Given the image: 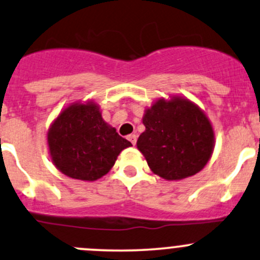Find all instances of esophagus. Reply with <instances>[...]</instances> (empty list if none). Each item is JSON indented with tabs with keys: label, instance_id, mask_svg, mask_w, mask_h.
<instances>
[{
	"label": "esophagus",
	"instance_id": "esophagus-1",
	"mask_svg": "<svg viewBox=\"0 0 260 260\" xmlns=\"http://www.w3.org/2000/svg\"><path fill=\"white\" fill-rule=\"evenodd\" d=\"M127 139L128 141L131 142V143H132L133 145H136V143H137V136L136 135H129L127 137Z\"/></svg>",
	"mask_w": 260,
	"mask_h": 260
}]
</instances>
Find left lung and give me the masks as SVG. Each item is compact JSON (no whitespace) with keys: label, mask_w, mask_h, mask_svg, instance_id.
<instances>
[{"label":"left lung","mask_w":260,"mask_h":260,"mask_svg":"<svg viewBox=\"0 0 260 260\" xmlns=\"http://www.w3.org/2000/svg\"><path fill=\"white\" fill-rule=\"evenodd\" d=\"M145 131L137 141L148 167L165 180L201 172L215 149V132L206 113L184 96L158 99L145 108Z\"/></svg>","instance_id":"left-lung-1"}]
</instances>
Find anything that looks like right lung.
I'll return each mask as SVG.
<instances>
[{"label": "right lung", "instance_id": "add662e5", "mask_svg": "<svg viewBox=\"0 0 260 260\" xmlns=\"http://www.w3.org/2000/svg\"><path fill=\"white\" fill-rule=\"evenodd\" d=\"M50 159L71 179L95 181L110 172L117 156L132 143L102 118L95 101H76L65 107L47 132Z\"/></svg>", "mask_w": 260, "mask_h": 260}]
</instances>
